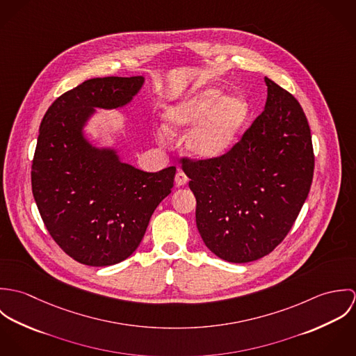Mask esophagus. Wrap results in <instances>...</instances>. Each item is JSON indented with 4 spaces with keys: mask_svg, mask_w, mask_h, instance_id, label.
<instances>
[{
    "mask_svg": "<svg viewBox=\"0 0 356 356\" xmlns=\"http://www.w3.org/2000/svg\"><path fill=\"white\" fill-rule=\"evenodd\" d=\"M188 177H186V174L182 171V170H178V172H177V175H175V184H177V186H184V185H186L188 184Z\"/></svg>",
    "mask_w": 356,
    "mask_h": 356,
    "instance_id": "esophagus-1",
    "label": "esophagus"
}]
</instances>
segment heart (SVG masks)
Masks as SVG:
<instances>
[{
    "mask_svg": "<svg viewBox=\"0 0 356 356\" xmlns=\"http://www.w3.org/2000/svg\"><path fill=\"white\" fill-rule=\"evenodd\" d=\"M219 86H208L188 95L165 112L170 131L192 125L186 148L199 159H218L236 144L251 118V104L243 95H226Z\"/></svg>",
    "mask_w": 356,
    "mask_h": 356,
    "instance_id": "heart-1",
    "label": "heart"
}]
</instances>
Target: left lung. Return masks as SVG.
<instances>
[{"instance_id":"left-lung-1","label":"left lung","mask_w":356,"mask_h":356,"mask_svg":"<svg viewBox=\"0 0 356 356\" xmlns=\"http://www.w3.org/2000/svg\"><path fill=\"white\" fill-rule=\"evenodd\" d=\"M264 111L229 152L179 161L196 197V223L218 257L248 263L274 251L292 229L314 175L303 108L268 78Z\"/></svg>"}]
</instances>
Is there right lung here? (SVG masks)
I'll list each match as a JSON object with an SVG mask.
<instances>
[{"instance_id":"add662e5","label":"right lung","mask_w":356,"mask_h":356,"mask_svg":"<svg viewBox=\"0 0 356 356\" xmlns=\"http://www.w3.org/2000/svg\"><path fill=\"white\" fill-rule=\"evenodd\" d=\"M143 83V76L85 81L56 99L41 122L31 165L34 200L51 238L82 264L127 259L174 186L175 167L145 172L83 137L95 108L126 105Z\"/></svg>"}]
</instances>
